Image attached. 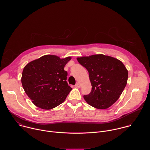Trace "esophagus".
<instances>
[{
    "label": "esophagus",
    "mask_w": 150,
    "mask_h": 150,
    "mask_svg": "<svg viewBox=\"0 0 150 150\" xmlns=\"http://www.w3.org/2000/svg\"><path fill=\"white\" fill-rule=\"evenodd\" d=\"M75 87H77V88H80L81 87V84L79 83H76L75 84Z\"/></svg>",
    "instance_id": "esophagus-1"
}]
</instances>
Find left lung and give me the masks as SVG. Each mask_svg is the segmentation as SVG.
<instances>
[{"instance_id": "8db88e82", "label": "left lung", "mask_w": 150, "mask_h": 150, "mask_svg": "<svg viewBox=\"0 0 150 150\" xmlns=\"http://www.w3.org/2000/svg\"><path fill=\"white\" fill-rule=\"evenodd\" d=\"M87 69L92 85L91 93L83 96L89 105L98 109H106L120 97L125 88L128 71L119 59L102 54L76 58Z\"/></svg>"}]
</instances>
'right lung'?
Wrapping results in <instances>:
<instances>
[{"instance_id": "1", "label": "right lung", "mask_w": 150, "mask_h": 150, "mask_svg": "<svg viewBox=\"0 0 150 150\" xmlns=\"http://www.w3.org/2000/svg\"><path fill=\"white\" fill-rule=\"evenodd\" d=\"M71 57L60 58L47 54L34 60L24 68L21 82L33 103L41 109L50 110L62 104L72 90L64 71Z\"/></svg>"}]
</instances>
